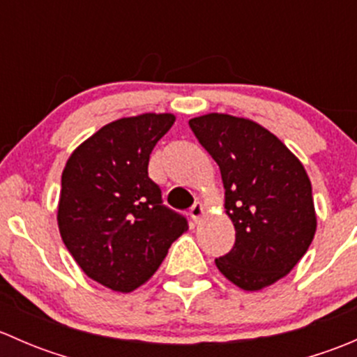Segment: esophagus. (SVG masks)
<instances>
[{
	"label": "esophagus",
	"instance_id": "1",
	"mask_svg": "<svg viewBox=\"0 0 357 357\" xmlns=\"http://www.w3.org/2000/svg\"><path fill=\"white\" fill-rule=\"evenodd\" d=\"M204 214H205L204 204H202V202H195V205H193V207L190 208V215H192V219L195 222H199L200 219L204 218Z\"/></svg>",
	"mask_w": 357,
	"mask_h": 357
}]
</instances>
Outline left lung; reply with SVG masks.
Wrapping results in <instances>:
<instances>
[{"instance_id": "8db88e82", "label": "left lung", "mask_w": 357, "mask_h": 357, "mask_svg": "<svg viewBox=\"0 0 357 357\" xmlns=\"http://www.w3.org/2000/svg\"><path fill=\"white\" fill-rule=\"evenodd\" d=\"M190 128L221 169L225 212L236 229L235 247L215 259L218 269L247 291L285 278L318 226L302 162L250 119L212 112L190 119Z\"/></svg>"}]
</instances>
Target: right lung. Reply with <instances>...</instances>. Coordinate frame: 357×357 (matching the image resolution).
<instances>
[{
	"label": "right lung",
	"instance_id": "obj_1",
	"mask_svg": "<svg viewBox=\"0 0 357 357\" xmlns=\"http://www.w3.org/2000/svg\"><path fill=\"white\" fill-rule=\"evenodd\" d=\"M174 114L109 122L81 143L62 172L59 221L67 250L88 278L114 291L149 282L188 222L162 205L149 160Z\"/></svg>",
	"mask_w": 357,
	"mask_h": 357
}]
</instances>
